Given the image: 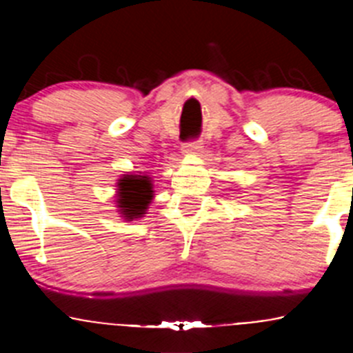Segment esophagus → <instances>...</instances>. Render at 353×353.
<instances>
[{"label":"esophagus","mask_w":353,"mask_h":353,"mask_svg":"<svg viewBox=\"0 0 353 353\" xmlns=\"http://www.w3.org/2000/svg\"><path fill=\"white\" fill-rule=\"evenodd\" d=\"M203 143L199 140L188 141V143L183 145V154H201Z\"/></svg>","instance_id":"34e87169"}]
</instances>
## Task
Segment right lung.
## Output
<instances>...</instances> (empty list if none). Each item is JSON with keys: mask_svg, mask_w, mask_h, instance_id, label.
Masks as SVG:
<instances>
[{"mask_svg": "<svg viewBox=\"0 0 353 353\" xmlns=\"http://www.w3.org/2000/svg\"><path fill=\"white\" fill-rule=\"evenodd\" d=\"M117 188V208L124 219L133 220L143 216L154 198V184L150 177L126 174L119 179Z\"/></svg>", "mask_w": 353, "mask_h": 353, "instance_id": "1", "label": "right lung"}]
</instances>
